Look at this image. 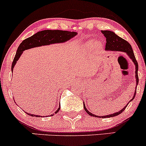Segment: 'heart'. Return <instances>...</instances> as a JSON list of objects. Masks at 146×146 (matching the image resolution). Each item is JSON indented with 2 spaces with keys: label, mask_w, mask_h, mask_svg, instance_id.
<instances>
[{
  "label": "heart",
  "mask_w": 146,
  "mask_h": 146,
  "mask_svg": "<svg viewBox=\"0 0 146 146\" xmlns=\"http://www.w3.org/2000/svg\"><path fill=\"white\" fill-rule=\"evenodd\" d=\"M84 50L86 51V52H89V51H90L93 48L95 52H100L102 50V46L100 41H94L91 40V41H87V42L84 44Z\"/></svg>",
  "instance_id": "heart-1"
}]
</instances>
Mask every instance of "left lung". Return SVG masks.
Segmentation results:
<instances>
[{"label": "left lung", "mask_w": 146, "mask_h": 146, "mask_svg": "<svg viewBox=\"0 0 146 146\" xmlns=\"http://www.w3.org/2000/svg\"><path fill=\"white\" fill-rule=\"evenodd\" d=\"M102 33L104 35L105 37L106 38V46H105V50L106 51H119V52H125L127 54L128 57H129L131 60L132 61L133 63H134V66H135V79H136V84H138L139 83V77H138V63H137V60H136L135 56H134V52H133V50L131 45L127 42V41H125V39H122L121 37H120L119 36H118L116 33H114L113 32L110 31V30H101ZM137 86H136L135 89H137ZM136 96V90L134 91V96H133L132 98L131 99L130 102ZM129 102H127V105H125L121 110L118 111L117 112H115L113 113L112 114H108L105 115V116H96V115L94 114V113H91L89 110L86 109L85 106V104L84 102H83L84 104V109L85 110L86 113L89 115V116H94V117H97V118H110V117H113V116H118V115L121 114L122 112L125 110V108L127 107V105L129 104Z\"/></svg>", "instance_id": "left-lung-1"}]
</instances>
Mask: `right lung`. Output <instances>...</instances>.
I'll list each match as a JSON object with an SVG mask.
<instances>
[{"label":"right lung","instance_id":"add662e5","mask_svg":"<svg viewBox=\"0 0 146 146\" xmlns=\"http://www.w3.org/2000/svg\"><path fill=\"white\" fill-rule=\"evenodd\" d=\"M77 35H78V33H76V32L64 31V30H42V31L37 32L36 34L33 35L30 37H28L23 40L21 43V44L19 45L17 52H16L14 61L12 62V71L13 72V69L16 64H17V61L19 60L20 57L23 54V51L25 50L39 47V46H48V45L50 44L65 43ZM60 110V107H59V108L52 114L49 115V116H53L54 114L57 113ZM25 113H28L30 116H35V117H42L43 116H40V115H35L30 113H27L26 111H25Z\"/></svg>","mask_w":146,"mask_h":146}]
</instances>
